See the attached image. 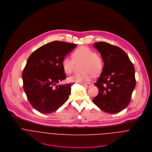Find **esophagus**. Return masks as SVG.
<instances>
[{
    "mask_svg": "<svg viewBox=\"0 0 152 152\" xmlns=\"http://www.w3.org/2000/svg\"><path fill=\"white\" fill-rule=\"evenodd\" d=\"M81 84L85 86V87H90V86H91V84L87 83H81Z\"/></svg>",
    "mask_w": 152,
    "mask_h": 152,
    "instance_id": "esophagus-1",
    "label": "esophagus"
}]
</instances>
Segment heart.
<instances>
[{
  "label": "heart",
  "mask_w": 152,
  "mask_h": 152,
  "mask_svg": "<svg viewBox=\"0 0 152 152\" xmlns=\"http://www.w3.org/2000/svg\"><path fill=\"white\" fill-rule=\"evenodd\" d=\"M72 58L65 56L63 58L61 65L66 74H71L74 69L75 62L84 61L81 72L75 73L69 77L70 82L84 83L89 81L94 74L98 75L102 71L104 66L103 58L98 53L86 46L77 48L72 53Z\"/></svg>",
  "instance_id": "heart-1"
}]
</instances>
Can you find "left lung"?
<instances>
[{
	"mask_svg": "<svg viewBox=\"0 0 152 152\" xmlns=\"http://www.w3.org/2000/svg\"><path fill=\"white\" fill-rule=\"evenodd\" d=\"M94 46L103 58L104 66L94 83L99 94L93 102L106 112L118 113L130 103L136 84L134 66L120 48L103 42L95 43Z\"/></svg>",
	"mask_w": 152,
	"mask_h": 152,
	"instance_id": "left-lung-1",
	"label": "left lung"
}]
</instances>
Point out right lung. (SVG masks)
Instances as JSON below:
<instances>
[{
  "label": "right lung",
  "instance_id": "obj_1",
  "mask_svg": "<svg viewBox=\"0 0 152 152\" xmlns=\"http://www.w3.org/2000/svg\"><path fill=\"white\" fill-rule=\"evenodd\" d=\"M77 45L60 41L46 44L28 58L23 69V87L31 106L43 113L58 110L68 99L74 83L57 86L66 78L61 62Z\"/></svg>",
  "mask_w": 152,
  "mask_h": 152
}]
</instances>
